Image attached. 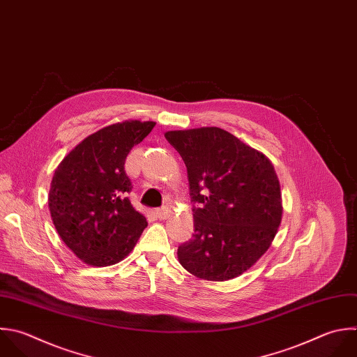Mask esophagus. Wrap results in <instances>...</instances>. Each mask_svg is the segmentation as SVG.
Wrapping results in <instances>:
<instances>
[{
  "label": "esophagus",
  "mask_w": 357,
  "mask_h": 357,
  "mask_svg": "<svg viewBox=\"0 0 357 357\" xmlns=\"http://www.w3.org/2000/svg\"><path fill=\"white\" fill-rule=\"evenodd\" d=\"M170 213H172V211H170L169 206H163V208H160V209L156 211V215H158V218H159L160 220L167 219V218L170 216Z\"/></svg>",
  "instance_id": "34e87169"
}]
</instances>
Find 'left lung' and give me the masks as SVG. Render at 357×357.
Masks as SVG:
<instances>
[{"instance_id":"left-lung-1","label":"left lung","mask_w":357,"mask_h":357,"mask_svg":"<svg viewBox=\"0 0 357 357\" xmlns=\"http://www.w3.org/2000/svg\"><path fill=\"white\" fill-rule=\"evenodd\" d=\"M183 158L194 215L192 238L177 257L199 279L223 282L250 269L269 248L282 220L272 162L218 127L167 131Z\"/></svg>"}]
</instances>
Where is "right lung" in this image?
Wrapping results in <instances>:
<instances>
[{
	"label": "right lung",
	"mask_w": 357,
	"mask_h": 357,
	"mask_svg": "<svg viewBox=\"0 0 357 357\" xmlns=\"http://www.w3.org/2000/svg\"><path fill=\"white\" fill-rule=\"evenodd\" d=\"M156 126L127 120L105 127L79 142L57 166L49 192V209L66 245L85 264L109 266L135 247L146 218L127 194L124 163Z\"/></svg>",
	"instance_id": "obj_1"
}]
</instances>
